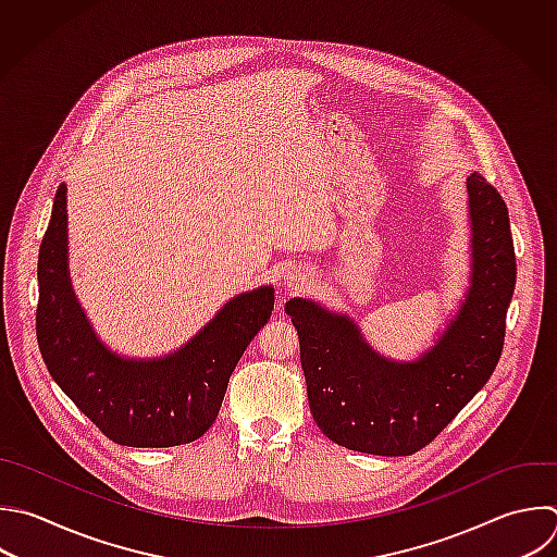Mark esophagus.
<instances>
[{
	"label": "esophagus",
	"instance_id": "1",
	"mask_svg": "<svg viewBox=\"0 0 557 557\" xmlns=\"http://www.w3.org/2000/svg\"><path fill=\"white\" fill-rule=\"evenodd\" d=\"M307 285V274L305 272H300V270H292L289 274H287V287H292V289H300V287H305Z\"/></svg>",
	"mask_w": 557,
	"mask_h": 557
}]
</instances>
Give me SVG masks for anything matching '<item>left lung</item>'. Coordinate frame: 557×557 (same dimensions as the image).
<instances>
[{"label":"left lung","mask_w":557,"mask_h":557,"mask_svg":"<svg viewBox=\"0 0 557 557\" xmlns=\"http://www.w3.org/2000/svg\"><path fill=\"white\" fill-rule=\"evenodd\" d=\"M472 220V285L440 342L413 363L379 357L346 315L311 300L285 305L298 331L309 409L339 446L411 455L433 442L494 372L516 285L509 215L481 176L466 181Z\"/></svg>","instance_id":"left-lung-1"}]
</instances>
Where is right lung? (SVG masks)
<instances>
[{
	"label": "right lung",
	"instance_id": "obj_1",
	"mask_svg": "<svg viewBox=\"0 0 557 557\" xmlns=\"http://www.w3.org/2000/svg\"><path fill=\"white\" fill-rule=\"evenodd\" d=\"M65 209V185H61L37 270V339L50 374L117 444L163 448L198 440L215 422L239 357L268 324L274 289L259 287L233 298L170 357L126 361L96 339L74 298L67 276Z\"/></svg>",
	"mask_w": 557,
	"mask_h": 557
}]
</instances>
